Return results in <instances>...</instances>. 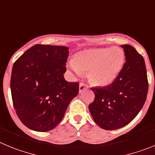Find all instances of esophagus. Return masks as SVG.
<instances>
[{
	"label": "esophagus",
	"mask_w": 155,
	"mask_h": 155,
	"mask_svg": "<svg viewBox=\"0 0 155 155\" xmlns=\"http://www.w3.org/2000/svg\"><path fill=\"white\" fill-rule=\"evenodd\" d=\"M88 88H89L88 85L85 84V83H79V93H82L83 92V90H86V89H88Z\"/></svg>",
	"instance_id": "34e87169"
}]
</instances>
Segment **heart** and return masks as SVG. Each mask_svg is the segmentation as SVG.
<instances>
[{
    "instance_id": "heart-1",
    "label": "heart",
    "mask_w": 155,
    "mask_h": 155,
    "mask_svg": "<svg viewBox=\"0 0 155 155\" xmlns=\"http://www.w3.org/2000/svg\"><path fill=\"white\" fill-rule=\"evenodd\" d=\"M124 58V51L119 48L85 50L69 62V67L76 76L89 72V77L93 83L107 86L118 76Z\"/></svg>"
}]
</instances>
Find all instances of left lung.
<instances>
[{
	"label": "left lung",
	"mask_w": 155,
	"mask_h": 155,
	"mask_svg": "<svg viewBox=\"0 0 155 155\" xmlns=\"http://www.w3.org/2000/svg\"><path fill=\"white\" fill-rule=\"evenodd\" d=\"M126 62L110 86L93 87L95 99L89 105L93 120L104 130L126 126L140 112L147 98L148 81L143 56L130 45H121Z\"/></svg>",
	"instance_id": "1"
}]
</instances>
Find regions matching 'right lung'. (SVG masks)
I'll return each instance as SVG.
<instances>
[{"mask_svg": "<svg viewBox=\"0 0 155 155\" xmlns=\"http://www.w3.org/2000/svg\"><path fill=\"white\" fill-rule=\"evenodd\" d=\"M69 48L35 45L14 63L11 91L16 114L24 125L48 131L63 118L71 100L79 93V83L64 79Z\"/></svg>", "mask_w": 155, "mask_h": 155, "instance_id": "1", "label": "right lung"}]
</instances>
